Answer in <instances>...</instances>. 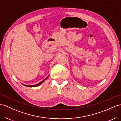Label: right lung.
<instances>
[{
    "label": "right lung",
    "mask_w": 121,
    "mask_h": 121,
    "mask_svg": "<svg viewBox=\"0 0 121 121\" xmlns=\"http://www.w3.org/2000/svg\"><path fill=\"white\" fill-rule=\"evenodd\" d=\"M48 78V77L47 78H46L45 79H44V80H43V81L42 82H40L38 84H36V85H31V86H27V85H25V86H27V87H37V86H39V85H40L41 83H43V82L45 81L46 79Z\"/></svg>",
    "instance_id": "1"
}]
</instances>
